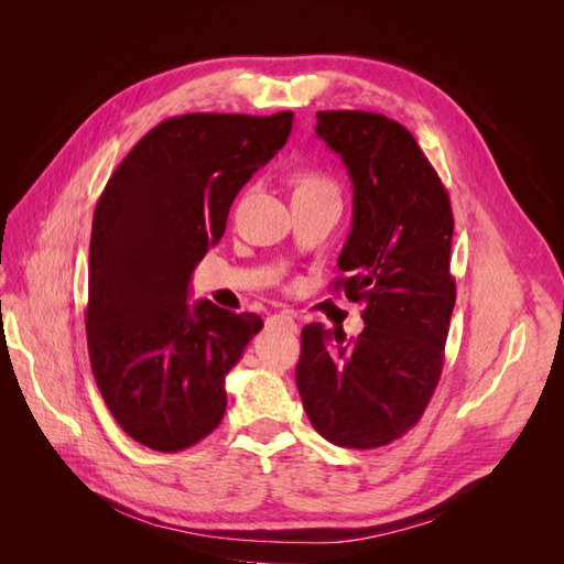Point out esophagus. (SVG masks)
Instances as JSON below:
<instances>
[{
    "label": "esophagus",
    "instance_id": "34e87169",
    "mask_svg": "<svg viewBox=\"0 0 564 564\" xmlns=\"http://www.w3.org/2000/svg\"><path fill=\"white\" fill-rule=\"evenodd\" d=\"M270 322L272 324H278V327H282V329H286V332H299V324H296V319L289 315V313H278V315H272L270 317Z\"/></svg>",
    "mask_w": 564,
    "mask_h": 564
}]
</instances>
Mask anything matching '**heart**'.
Wrapping results in <instances>:
<instances>
[{"label":"heart","mask_w":564,"mask_h":564,"mask_svg":"<svg viewBox=\"0 0 564 564\" xmlns=\"http://www.w3.org/2000/svg\"><path fill=\"white\" fill-rule=\"evenodd\" d=\"M296 193H332V195H336V183L322 172H301L296 176Z\"/></svg>","instance_id":"obj_1"}]
</instances>
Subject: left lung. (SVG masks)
Masks as SVG:
<instances>
[{
  "mask_svg": "<svg viewBox=\"0 0 564 564\" xmlns=\"http://www.w3.org/2000/svg\"><path fill=\"white\" fill-rule=\"evenodd\" d=\"M319 139L352 181V230L338 294L362 303L365 329L301 332L296 386L313 429L338 447L377 449L414 429L437 388L456 301L449 195L395 119L319 110Z\"/></svg>",
  "mask_w": 564,
  "mask_h": 564,
  "instance_id": "obj_1",
  "label": "left lung"
}]
</instances>
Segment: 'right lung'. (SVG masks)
Returning <instances> with one entry per match:
<instances>
[{
	"instance_id": "obj_1",
	"label": "right lung",
	"mask_w": 564,
	"mask_h": 564,
	"mask_svg": "<svg viewBox=\"0 0 564 564\" xmlns=\"http://www.w3.org/2000/svg\"><path fill=\"white\" fill-rule=\"evenodd\" d=\"M294 112H187L131 148L100 193L89 245L87 344L122 431L181 452L226 414V373L259 334L256 313L187 303L193 268L226 230L230 204L292 133Z\"/></svg>"
}]
</instances>
